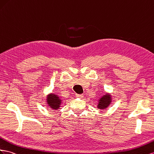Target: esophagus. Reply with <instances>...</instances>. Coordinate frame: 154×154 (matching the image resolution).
I'll return each instance as SVG.
<instances>
[{"label":"esophagus","instance_id":"obj_1","mask_svg":"<svg viewBox=\"0 0 154 154\" xmlns=\"http://www.w3.org/2000/svg\"><path fill=\"white\" fill-rule=\"evenodd\" d=\"M76 97H78V98H83L84 97V94H76Z\"/></svg>","mask_w":154,"mask_h":154}]
</instances>
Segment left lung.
<instances>
[{
    "mask_svg": "<svg viewBox=\"0 0 154 154\" xmlns=\"http://www.w3.org/2000/svg\"><path fill=\"white\" fill-rule=\"evenodd\" d=\"M112 102V97L111 94L106 93L98 98L97 107L99 109H105L109 106Z\"/></svg>",
    "mask_w": 154,
    "mask_h": 154,
    "instance_id": "left-lung-1",
    "label": "left lung"
}]
</instances>
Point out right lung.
Masks as SVG:
<instances>
[{
	"mask_svg": "<svg viewBox=\"0 0 154 154\" xmlns=\"http://www.w3.org/2000/svg\"><path fill=\"white\" fill-rule=\"evenodd\" d=\"M62 101H63V100L60 98L59 95H57L56 93H51L47 95L46 102L47 103V106L53 110H57L58 109H60Z\"/></svg>",
	"mask_w": 154,
	"mask_h": 154,
	"instance_id": "add662e5",
	"label": "right lung"
}]
</instances>
